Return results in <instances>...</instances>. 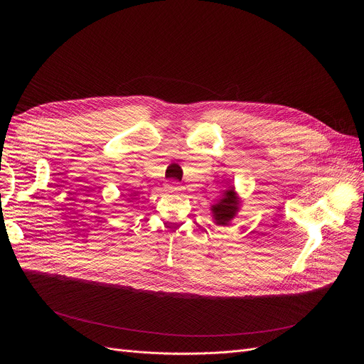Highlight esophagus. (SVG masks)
Listing matches in <instances>:
<instances>
[{"label":"esophagus","mask_w":364,"mask_h":364,"mask_svg":"<svg viewBox=\"0 0 364 364\" xmlns=\"http://www.w3.org/2000/svg\"><path fill=\"white\" fill-rule=\"evenodd\" d=\"M167 190L168 191H178V190H181V184L178 181H176V180H171L167 184Z\"/></svg>","instance_id":"obj_1"}]
</instances>
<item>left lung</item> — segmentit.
Masks as SVG:
<instances>
[{"mask_svg":"<svg viewBox=\"0 0 364 364\" xmlns=\"http://www.w3.org/2000/svg\"><path fill=\"white\" fill-rule=\"evenodd\" d=\"M237 197L233 190H229L225 193V197L213 205V216L218 222V225H228V222L235 218L237 212Z\"/></svg>","mask_w":364,"mask_h":364,"instance_id":"left-lung-1","label":"left lung"}]
</instances>
